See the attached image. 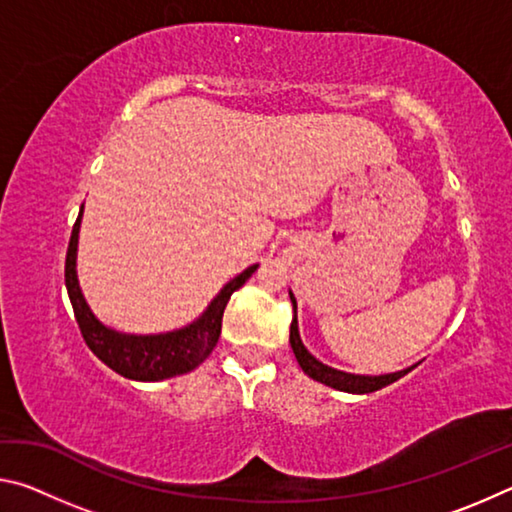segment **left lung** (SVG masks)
<instances>
[{
  "mask_svg": "<svg viewBox=\"0 0 512 512\" xmlns=\"http://www.w3.org/2000/svg\"><path fill=\"white\" fill-rule=\"evenodd\" d=\"M289 298L293 302V309H296V296L289 291ZM289 343H291V350L296 354V359L300 363V368L305 370V375H309L311 379L320 381V384H325L329 388H336V391H343V393H354V395H366V393H375L379 388H384L388 384H393V381L402 379L406 372H411L415 366L411 368H404V370H397V372H388V375H352V372H343V370H336L332 366H327V363L318 361L314 354H311L305 343L300 339V332H298V318L293 316V323H291V336H289Z\"/></svg>",
  "mask_w": 512,
  "mask_h": 512,
  "instance_id": "8db88e82",
  "label": "left lung"
}]
</instances>
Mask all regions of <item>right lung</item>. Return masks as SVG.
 I'll use <instances>...</instances> for the list:
<instances>
[{
	"mask_svg": "<svg viewBox=\"0 0 512 512\" xmlns=\"http://www.w3.org/2000/svg\"><path fill=\"white\" fill-rule=\"evenodd\" d=\"M83 219V205L69 237L67 259H65V287L72 300L76 323L81 327V334L88 348L106 363L108 368L119 372L121 377L135 381H162L176 375H185L210 357L216 341L221 336V318L223 309L228 305L232 293L250 275L257 271L259 264L248 266L237 277L225 284L216 293V298L207 305V309L198 316L194 323L164 334H126L108 327L106 323L94 316L88 300H85L79 275H76V253H79V232Z\"/></svg>",
	"mask_w": 512,
	"mask_h": 512,
	"instance_id": "obj_1",
	"label": "right lung"
}]
</instances>
